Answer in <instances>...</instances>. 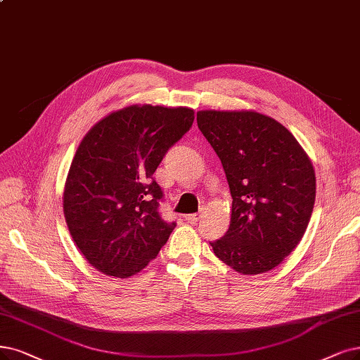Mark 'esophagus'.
<instances>
[{
	"label": "esophagus",
	"instance_id": "1",
	"mask_svg": "<svg viewBox=\"0 0 360 360\" xmlns=\"http://www.w3.org/2000/svg\"><path fill=\"white\" fill-rule=\"evenodd\" d=\"M202 218L200 214H191V215H185V221L190 222V224H195L198 219Z\"/></svg>",
	"mask_w": 360,
	"mask_h": 360
}]
</instances>
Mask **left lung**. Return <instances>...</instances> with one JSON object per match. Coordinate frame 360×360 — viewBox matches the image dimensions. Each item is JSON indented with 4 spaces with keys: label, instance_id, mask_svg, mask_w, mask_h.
I'll use <instances>...</instances> for the list:
<instances>
[{
    "label": "left lung",
    "instance_id": "obj_1",
    "mask_svg": "<svg viewBox=\"0 0 360 360\" xmlns=\"http://www.w3.org/2000/svg\"><path fill=\"white\" fill-rule=\"evenodd\" d=\"M197 126L219 157L233 197L229 231L214 254L242 274L277 267L307 230L316 198L309 155L274 118L257 111L197 112Z\"/></svg>",
    "mask_w": 360,
    "mask_h": 360
}]
</instances>
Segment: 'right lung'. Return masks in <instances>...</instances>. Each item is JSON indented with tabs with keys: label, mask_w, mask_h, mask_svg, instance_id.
<instances>
[{
	"label": "right lung",
	"mask_w": 360,
	"mask_h": 360,
	"mask_svg": "<svg viewBox=\"0 0 360 360\" xmlns=\"http://www.w3.org/2000/svg\"><path fill=\"white\" fill-rule=\"evenodd\" d=\"M194 111L130 105L93 126L78 145L63 190V215L83 257L126 278L145 269L175 222L160 217L163 191L153 175L190 130Z\"/></svg>",
	"instance_id": "1"
}]
</instances>
